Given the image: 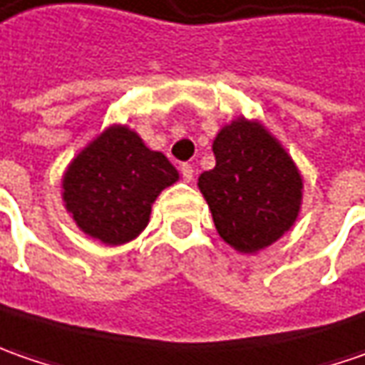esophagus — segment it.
Wrapping results in <instances>:
<instances>
[{"mask_svg":"<svg viewBox=\"0 0 365 365\" xmlns=\"http://www.w3.org/2000/svg\"><path fill=\"white\" fill-rule=\"evenodd\" d=\"M180 175L185 178V182H190V180L195 178V168H192V164H182V166H180Z\"/></svg>","mask_w":365,"mask_h":365,"instance_id":"obj_1","label":"esophagus"}]
</instances>
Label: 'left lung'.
Listing matches in <instances>:
<instances>
[{"label":"left lung","instance_id":"obj_1","mask_svg":"<svg viewBox=\"0 0 365 365\" xmlns=\"http://www.w3.org/2000/svg\"><path fill=\"white\" fill-rule=\"evenodd\" d=\"M213 154L215 168L197 185L225 244L256 254L292 230L301 213L302 175L262 121L240 115L225 123Z\"/></svg>","mask_w":365,"mask_h":365}]
</instances>
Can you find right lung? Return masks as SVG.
Instances as JSON below:
<instances>
[{"instance_id":"right-lung-1","label":"right lung","mask_w":365,"mask_h":365,"mask_svg":"<svg viewBox=\"0 0 365 365\" xmlns=\"http://www.w3.org/2000/svg\"><path fill=\"white\" fill-rule=\"evenodd\" d=\"M178 180V170L150 150L132 128L113 123L78 152L64 170L66 213L83 233L121 245L146 230L152 205Z\"/></svg>"}]
</instances>
